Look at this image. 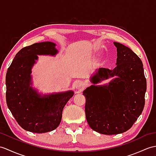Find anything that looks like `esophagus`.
<instances>
[{"label":"esophagus","instance_id":"esophagus-1","mask_svg":"<svg viewBox=\"0 0 156 156\" xmlns=\"http://www.w3.org/2000/svg\"><path fill=\"white\" fill-rule=\"evenodd\" d=\"M75 86H76V88L77 90H82L84 88V84L83 83L82 81L78 80V81L76 82Z\"/></svg>","mask_w":156,"mask_h":156}]
</instances>
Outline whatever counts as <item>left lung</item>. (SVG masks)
Wrapping results in <instances>:
<instances>
[{"label":"left lung","mask_w":156,"mask_h":156,"mask_svg":"<svg viewBox=\"0 0 156 156\" xmlns=\"http://www.w3.org/2000/svg\"><path fill=\"white\" fill-rule=\"evenodd\" d=\"M114 44L117 66L112 70L100 68L90 80L96 84L110 77L118 78L108 85H92L83 92L90 127L106 135L119 134L132 127L144 110L147 85L140 58L128 47Z\"/></svg>","instance_id":"obj_1"}]
</instances>
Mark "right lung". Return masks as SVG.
Segmentation results:
<instances>
[{
    "mask_svg": "<svg viewBox=\"0 0 156 156\" xmlns=\"http://www.w3.org/2000/svg\"><path fill=\"white\" fill-rule=\"evenodd\" d=\"M56 44L51 42L35 43L18 52L6 75V104L21 128L33 133L52 131L59 126L63 108L74 92L41 96L30 86L31 68L37 55H55Z\"/></svg>",
    "mask_w": 156,
    "mask_h": 156,
    "instance_id": "right-lung-1",
    "label": "right lung"
}]
</instances>
